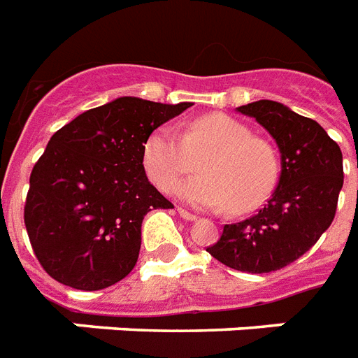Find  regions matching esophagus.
<instances>
[{"label":"esophagus","mask_w":358,"mask_h":358,"mask_svg":"<svg viewBox=\"0 0 358 358\" xmlns=\"http://www.w3.org/2000/svg\"><path fill=\"white\" fill-rule=\"evenodd\" d=\"M178 213H180V217L185 219V221H195L196 219L195 213L187 212V210H184V208H178Z\"/></svg>","instance_id":"1"}]
</instances>
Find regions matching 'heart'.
<instances>
[{"label": "heart", "mask_w": 358, "mask_h": 358, "mask_svg": "<svg viewBox=\"0 0 358 358\" xmlns=\"http://www.w3.org/2000/svg\"><path fill=\"white\" fill-rule=\"evenodd\" d=\"M143 159L150 180L163 191L199 165L202 174L176 185V195L195 206L229 208L232 213L255 210L278 178L275 148L223 113L189 120L182 137L165 126L157 128L146 139Z\"/></svg>", "instance_id": "1"}]
</instances>
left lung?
<instances>
[{"label":"left lung","instance_id":"8db88e82","mask_svg":"<svg viewBox=\"0 0 358 358\" xmlns=\"http://www.w3.org/2000/svg\"><path fill=\"white\" fill-rule=\"evenodd\" d=\"M269 131L280 150L271 199L252 217L224 224L208 252L245 273H269L303 256L331 227L344 185L342 150L327 131L282 103L258 100L238 108Z\"/></svg>","mask_w":358,"mask_h":358}]
</instances>
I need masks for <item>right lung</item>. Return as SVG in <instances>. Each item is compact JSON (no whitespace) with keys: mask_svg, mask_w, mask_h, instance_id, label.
<instances>
[{"mask_svg":"<svg viewBox=\"0 0 358 358\" xmlns=\"http://www.w3.org/2000/svg\"><path fill=\"white\" fill-rule=\"evenodd\" d=\"M191 106L122 96L52 135L24 208L31 247L50 277L94 292L134 269L145 215L174 208L146 178L145 143Z\"/></svg>","mask_w":358,"mask_h":358,"instance_id":"1","label":"right lung"}]
</instances>
